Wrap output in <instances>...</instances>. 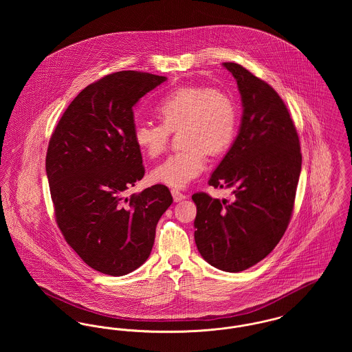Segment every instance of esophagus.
<instances>
[{
    "label": "esophagus",
    "instance_id": "obj_1",
    "mask_svg": "<svg viewBox=\"0 0 352 352\" xmlns=\"http://www.w3.org/2000/svg\"><path fill=\"white\" fill-rule=\"evenodd\" d=\"M171 195H173V199H174V201L177 203V201H184V199H186L187 197L184 195V194H182V192H179L178 190H171Z\"/></svg>",
    "mask_w": 352,
    "mask_h": 352
}]
</instances>
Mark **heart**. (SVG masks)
Returning a JSON list of instances; mask_svg holds the SVG:
<instances>
[{
	"label": "heart",
	"instance_id": "heart-1",
	"mask_svg": "<svg viewBox=\"0 0 352 352\" xmlns=\"http://www.w3.org/2000/svg\"><path fill=\"white\" fill-rule=\"evenodd\" d=\"M162 124L137 122L135 146L154 158L168 146L170 133L182 131L184 149L168 155L151 170L154 184L182 188L206 168V151L217 155L227 151L237 129V109L227 92L206 85H181L170 91L155 107Z\"/></svg>",
	"mask_w": 352,
	"mask_h": 352
}]
</instances>
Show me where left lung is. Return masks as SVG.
I'll use <instances>...</instances> for the list:
<instances>
[{"label": "left lung", "instance_id": "obj_1", "mask_svg": "<svg viewBox=\"0 0 352 352\" xmlns=\"http://www.w3.org/2000/svg\"><path fill=\"white\" fill-rule=\"evenodd\" d=\"M223 66L236 79L243 116L232 146L208 184L232 190L234 199L194 194V237L208 264L237 273L265 258L284 236L302 155L296 126L278 94L237 63Z\"/></svg>", "mask_w": 352, "mask_h": 352}]
</instances>
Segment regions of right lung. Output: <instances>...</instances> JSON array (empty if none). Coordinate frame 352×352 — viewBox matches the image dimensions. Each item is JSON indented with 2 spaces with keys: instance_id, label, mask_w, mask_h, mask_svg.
Masks as SVG:
<instances>
[{
  "instance_id": "right-lung-1",
  "label": "right lung",
  "mask_w": 352,
  "mask_h": 352,
  "mask_svg": "<svg viewBox=\"0 0 352 352\" xmlns=\"http://www.w3.org/2000/svg\"><path fill=\"white\" fill-rule=\"evenodd\" d=\"M166 80L138 71L107 75L72 100L51 135L46 174L56 223L84 263L104 274L124 276L148 260L173 203L164 184L124 197L145 174L133 107Z\"/></svg>"
}]
</instances>
